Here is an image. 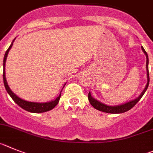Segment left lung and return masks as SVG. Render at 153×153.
<instances>
[{"label": "left lung", "instance_id": "8db88e82", "mask_svg": "<svg viewBox=\"0 0 153 153\" xmlns=\"http://www.w3.org/2000/svg\"><path fill=\"white\" fill-rule=\"evenodd\" d=\"M141 48H142V50L143 51V53H145L146 56V71H147V84L146 85L145 89L143 90V91L142 92L141 94H140L137 99L131 100V101H130V102H127L124 104H122V105L107 106L106 105V104L100 103V101L95 100L94 98H93V97H91V93L89 92L88 100L90 104L92 105V107H94L95 109L98 110V111H102V112L109 113V114H121V113L126 112V111H128L129 110L131 109V108H133V107L139 102V100H140V99H141V97L143 96L144 93H145L146 91L147 88H148L149 84V67H148V64H149L148 55H147L146 52L145 51L144 48L143 47V46H141Z\"/></svg>", "mask_w": 153, "mask_h": 153}]
</instances>
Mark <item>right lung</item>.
Wrapping results in <instances>:
<instances>
[{
	"instance_id": "1",
	"label": "right lung",
	"mask_w": 153,
	"mask_h": 153,
	"mask_svg": "<svg viewBox=\"0 0 153 153\" xmlns=\"http://www.w3.org/2000/svg\"><path fill=\"white\" fill-rule=\"evenodd\" d=\"M15 40V39H13V42H12L11 45L10 46V47L8 48L7 50L6 51L4 55V72H3V78H4V84L5 88H6L7 91L9 94V95L11 97V98L13 99V101H14L16 104H18L21 108L24 109L25 111H29V112L31 113H43L46 112V111H51L52 109H53L58 104L59 101L60 97H61V92H60L59 96L56 99V100H53V101H50V102H46V103H35V102H29L27 100H24L23 99L20 98L17 96L14 93H13L10 88H9L7 85V82L6 78H5V62H6L8 52L10 51V49H11L12 46H13V42ZM65 87V85L63 86V88Z\"/></svg>"
}]
</instances>
